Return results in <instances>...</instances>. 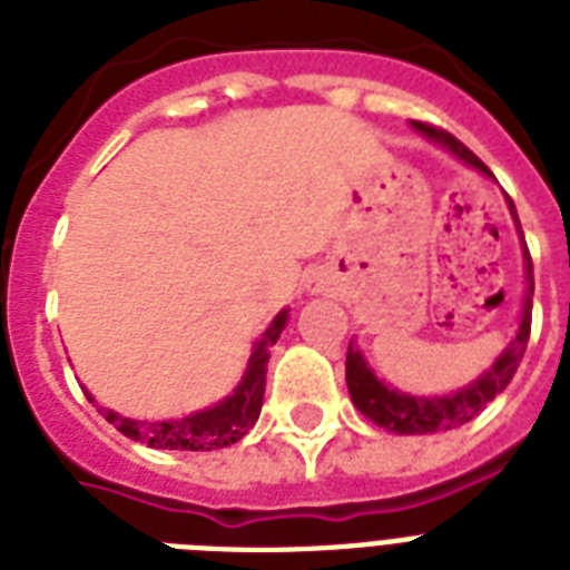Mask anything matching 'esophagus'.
<instances>
[{"instance_id":"34e87169","label":"esophagus","mask_w":570,"mask_h":570,"mask_svg":"<svg viewBox=\"0 0 570 570\" xmlns=\"http://www.w3.org/2000/svg\"><path fill=\"white\" fill-rule=\"evenodd\" d=\"M313 293H320V284H313Z\"/></svg>"}]
</instances>
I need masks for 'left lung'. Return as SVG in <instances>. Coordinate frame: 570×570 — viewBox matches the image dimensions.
Returning a JSON list of instances; mask_svg holds the SVG:
<instances>
[{
  "label": "left lung",
  "mask_w": 570,
  "mask_h": 570,
  "mask_svg": "<svg viewBox=\"0 0 570 570\" xmlns=\"http://www.w3.org/2000/svg\"><path fill=\"white\" fill-rule=\"evenodd\" d=\"M411 127L425 136L432 145H438L441 150L452 154L459 163L476 168L479 174H485L494 180V174L488 171V165L479 159L473 150L461 145L459 138L443 132L438 127H429V124H420V120H411ZM509 200V213H512V222L518 227V236H521L523 245V275H527V293H523V307H521V325L514 331V337L509 340V346L497 355V361L488 366L485 373L479 375L476 381H470L455 393H446V396H411V393H402V390L390 387L387 381L379 379L373 373V366L366 364L364 352L357 348V340L348 343L346 355V384L348 396L355 402V407L366 420H373L375 425L387 429V432L396 434H434V432H450L455 425L470 423L473 416L488 407V402H494V396H500L512 375L518 373V364H521L523 352H527V343H530V325H532V289H535V281H532V259L530 250H527V242H523L521 218H518V209H514L512 197Z\"/></svg>",
  "instance_id": "obj_1"
}]
</instances>
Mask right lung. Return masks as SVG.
<instances>
[{
	"label": "right lung",
	"instance_id": "right-lung-1",
	"mask_svg": "<svg viewBox=\"0 0 570 570\" xmlns=\"http://www.w3.org/2000/svg\"><path fill=\"white\" fill-rule=\"evenodd\" d=\"M289 322V307L277 313L272 325L263 331V337L254 343L248 357V366L242 373L239 384L233 387V393L215 402V405L195 411L189 416H177V420H132L124 416L111 407L97 405V399L85 390L88 402L109 420L120 434H127L132 441L147 443L154 450H189V452H209L230 446V443L242 441L245 434L254 429L263 407V393H266V364H268V348L275 346L281 331Z\"/></svg>",
	"mask_w": 570,
	"mask_h": 570
}]
</instances>
